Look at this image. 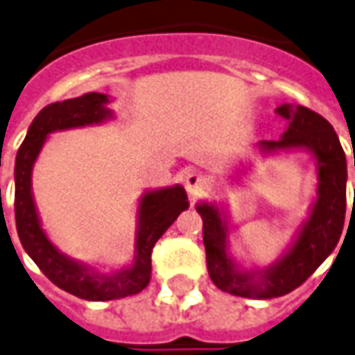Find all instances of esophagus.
Instances as JSON below:
<instances>
[{
  "instance_id": "1",
  "label": "esophagus",
  "mask_w": 355,
  "mask_h": 355,
  "mask_svg": "<svg viewBox=\"0 0 355 355\" xmlns=\"http://www.w3.org/2000/svg\"><path fill=\"white\" fill-rule=\"evenodd\" d=\"M184 186L190 198H198V196H201V193L209 188V180H207V177H203V175H199V173H190V175L184 178Z\"/></svg>"
}]
</instances>
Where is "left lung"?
<instances>
[{
	"label": "left lung",
	"instance_id": "left-lung-1",
	"mask_svg": "<svg viewBox=\"0 0 355 355\" xmlns=\"http://www.w3.org/2000/svg\"><path fill=\"white\" fill-rule=\"evenodd\" d=\"M277 112L288 122L286 131L278 141L254 144V154L269 157L282 152H306L314 159L318 180L316 199L309 209V216L293 233L284 252L269 265H246L231 248V235L237 225L233 224L230 207L216 201L196 203V211L203 220L209 277L216 288L239 297L272 299L299 288L331 256L345 225L348 171L345 150L333 125L303 105L282 103ZM252 167V159L239 162L231 182L241 184Z\"/></svg>",
	"mask_w": 355,
	"mask_h": 355
}]
</instances>
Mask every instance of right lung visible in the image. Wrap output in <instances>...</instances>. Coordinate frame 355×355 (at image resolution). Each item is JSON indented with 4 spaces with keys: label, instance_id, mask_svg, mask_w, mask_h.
<instances>
[{
    "label": "right lung",
    "instance_id": "1",
    "mask_svg": "<svg viewBox=\"0 0 355 355\" xmlns=\"http://www.w3.org/2000/svg\"><path fill=\"white\" fill-rule=\"evenodd\" d=\"M111 103V96L88 92L44 107L28 128L15 159V218L24 250L51 282L86 301H112L144 290L150 282L154 244L178 214L190 207L184 186L144 190L139 198L135 216V250L131 261L124 267L105 269L86 263L67 256L52 243L41 224L31 190L35 162L52 133L103 125L114 120V111L109 107Z\"/></svg>",
    "mask_w": 355,
    "mask_h": 355
}]
</instances>
